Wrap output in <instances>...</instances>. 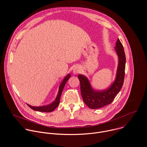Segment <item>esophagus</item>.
Segmentation results:
<instances>
[{"mask_svg":"<svg viewBox=\"0 0 147 147\" xmlns=\"http://www.w3.org/2000/svg\"><path fill=\"white\" fill-rule=\"evenodd\" d=\"M81 68L80 66L79 65H76V67H74V68L73 69V73L74 74H78L79 73H80L81 72Z\"/></svg>","mask_w":147,"mask_h":147,"instance_id":"34e87169","label":"esophagus"}]
</instances>
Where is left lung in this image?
Returning a JSON list of instances; mask_svg holds the SVG:
<instances>
[{
	"label": "left lung",
	"instance_id": "left-lung-1",
	"mask_svg": "<svg viewBox=\"0 0 147 147\" xmlns=\"http://www.w3.org/2000/svg\"><path fill=\"white\" fill-rule=\"evenodd\" d=\"M115 50L119 59L116 78L107 89L95 90L92 88L87 78L83 75H78L83 101L90 109H97L110 104L122 88L125 75L126 55L123 46L119 39L116 42Z\"/></svg>",
	"mask_w": 147,
	"mask_h": 147
}]
</instances>
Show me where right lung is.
I'll use <instances>...</instances> for the list:
<instances>
[{"label":"right lung","mask_w":147,"mask_h":147,"mask_svg":"<svg viewBox=\"0 0 147 147\" xmlns=\"http://www.w3.org/2000/svg\"><path fill=\"white\" fill-rule=\"evenodd\" d=\"M71 74H68L63 80L62 82L61 83L59 87V91L57 94V96L55 100L50 104L49 105H46V106H39V107H35V106H32L30 105H28L29 107H30L32 109L35 111H41V112H46V113H49V112H51L53 111L59 104L60 102V98L61 96L63 91V88L64 87V85L68 80L71 78Z\"/></svg>","instance_id":"obj_1"}]
</instances>
